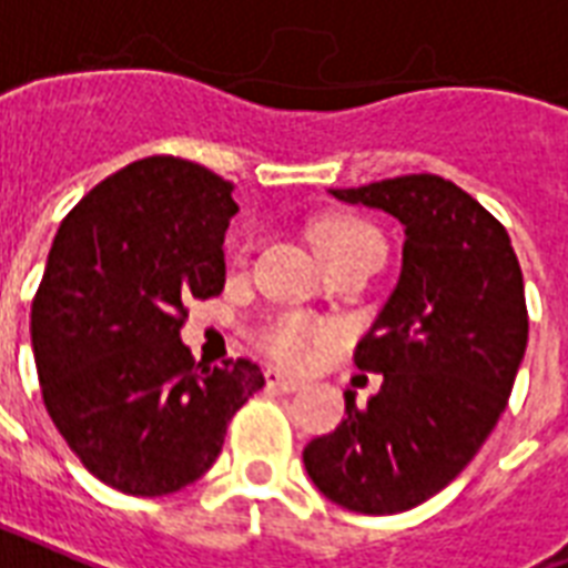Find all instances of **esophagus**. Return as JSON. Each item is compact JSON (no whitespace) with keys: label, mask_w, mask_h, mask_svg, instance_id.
<instances>
[{"label":"esophagus","mask_w":568,"mask_h":568,"mask_svg":"<svg viewBox=\"0 0 568 568\" xmlns=\"http://www.w3.org/2000/svg\"><path fill=\"white\" fill-rule=\"evenodd\" d=\"M265 378H267V387L283 389V393H297V389L306 387L303 381L292 378V375H285V372H280V369H267Z\"/></svg>","instance_id":"34e87169"}]
</instances>
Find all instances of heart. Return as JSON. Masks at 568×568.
<instances>
[{
    "mask_svg": "<svg viewBox=\"0 0 568 568\" xmlns=\"http://www.w3.org/2000/svg\"><path fill=\"white\" fill-rule=\"evenodd\" d=\"M381 241L378 232L363 223L357 216H327L318 226L313 229V241L318 246V253L324 255V262H331L336 255L348 253L363 241ZM333 339V331L327 324L306 318V315H271L265 322L255 327V342L265 354H271L274 361L285 363V366H306L313 361L318 348H324Z\"/></svg>",
    "mask_w": 568,
    "mask_h": 568,
    "instance_id": "1",
    "label": "heart"
}]
</instances>
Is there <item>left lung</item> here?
I'll return each mask as SVG.
<instances>
[{
  "instance_id": "8db88e82",
  "label": "left lung",
  "mask_w": 568,
  "mask_h": 568,
  "mask_svg": "<svg viewBox=\"0 0 568 568\" xmlns=\"http://www.w3.org/2000/svg\"><path fill=\"white\" fill-rule=\"evenodd\" d=\"M405 226L402 276L354 363L381 372L366 405L345 393L336 432L306 444L324 497L366 515L414 509L456 479L506 410L527 348L525 276L500 220L440 175L331 190Z\"/></svg>"
}]
</instances>
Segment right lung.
Listing matches in <instances>:
<instances>
[{"label":"right lung","mask_w":568,"mask_h":568,"mask_svg":"<svg viewBox=\"0 0 568 568\" xmlns=\"http://www.w3.org/2000/svg\"><path fill=\"white\" fill-rule=\"evenodd\" d=\"M235 184L158 154L71 207L32 301L47 414L101 483L172 495L214 465L229 419L265 375L246 357L202 366L181 342L187 301L223 292Z\"/></svg>","instance_id":"right-lung-1"}]
</instances>
